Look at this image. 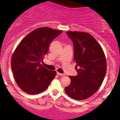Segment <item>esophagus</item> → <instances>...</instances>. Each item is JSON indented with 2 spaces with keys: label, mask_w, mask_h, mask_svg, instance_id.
<instances>
[{
  "label": "esophagus",
  "mask_w": 120,
  "mask_h": 120,
  "mask_svg": "<svg viewBox=\"0 0 120 120\" xmlns=\"http://www.w3.org/2000/svg\"><path fill=\"white\" fill-rule=\"evenodd\" d=\"M57 74L58 75H59V76H64V73H59V72H57Z\"/></svg>",
  "instance_id": "1"
}]
</instances>
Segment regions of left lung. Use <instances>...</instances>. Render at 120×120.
Listing matches in <instances>:
<instances>
[{"label":"left lung","instance_id":"8db88e82","mask_svg":"<svg viewBox=\"0 0 120 120\" xmlns=\"http://www.w3.org/2000/svg\"><path fill=\"white\" fill-rule=\"evenodd\" d=\"M66 33L73 43L78 75L69 76L71 82L64 90L70 98L83 100L93 95L101 85L107 72L105 56L99 44L89 34L78 31Z\"/></svg>","mask_w":120,"mask_h":120}]
</instances>
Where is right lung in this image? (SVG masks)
I'll use <instances>...</instances> for the list:
<instances>
[{"label":"right lung","mask_w":120,"mask_h":120,"mask_svg":"<svg viewBox=\"0 0 120 120\" xmlns=\"http://www.w3.org/2000/svg\"><path fill=\"white\" fill-rule=\"evenodd\" d=\"M63 31L48 27L34 30L20 42L11 59V68L18 86L35 95L46 90L56 75L41 64L52 40Z\"/></svg>","instance_id":"1"}]
</instances>
